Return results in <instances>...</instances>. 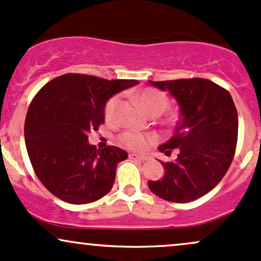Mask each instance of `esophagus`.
<instances>
[{
  "label": "esophagus",
  "instance_id": "esophagus-1",
  "mask_svg": "<svg viewBox=\"0 0 261 261\" xmlns=\"http://www.w3.org/2000/svg\"><path fill=\"white\" fill-rule=\"evenodd\" d=\"M130 158H134V160H139V161H147L148 157L147 155H142V154H136V153H131Z\"/></svg>",
  "mask_w": 261,
  "mask_h": 261
}]
</instances>
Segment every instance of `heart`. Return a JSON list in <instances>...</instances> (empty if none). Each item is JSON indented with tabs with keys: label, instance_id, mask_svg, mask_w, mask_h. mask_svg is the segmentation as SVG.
I'll use <instances>...</instances> for the list:
<instances>
[{
	"label": "heart",
	"instance_id": "obj_1",
	"mask_svg": "<svg viewBox=\"0 0 261 261\" xmlns=\"http://www.w3.org/2000/svg\"><path fill=\"white\" fill-rule=\"evenodd\" d=\"M137 99H139L141 106L143 107V109H145L148 114H162L167 109V107H168V99H167V97L162 92L157 91V89H143V91L137 93ZM118 103L119 97H116V95L108 100L106 110H104L106 118L108 120L114 118V114H115V109ZM151 140V136H146V135L137 133V131H126V133L122 134L121 136V142L131 149H143Z\"/></svg>",
	"mask_w": 261,
	"mask_h": 261
}]
</instances>
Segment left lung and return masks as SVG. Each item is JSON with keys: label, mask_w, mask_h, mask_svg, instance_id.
I'll return each mask as SVG.
<instances>
[{"label": "left lung", "mask_w": 261, "mask_h": 261, "mask_svg": "<svg viewBox=\"0 0 261 261\" xmlns=\"http://www.w3.org/2000/svg\"><path fill=\"white\" fill-rule=\"evenodd\" d=\"M149 85L176 100L180 120L174 134L158 149L173 162H161L163 178L148 180L154 195L172 202H190L212 190L228 170L234 155L238 114L226 89L205 79L173 80Z\"/></svg>", "instance_id": "1"}]
</instances>
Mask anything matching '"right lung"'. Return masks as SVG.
<instances>
[{
    "label": "right lung",
    "mask_w": 261,
    "mask_h": 261,
    "mask_svg": "<svg viewBox=\"0 0 261 261\" xmlns=\"http://www.w3.org/2000/svg\"><path fill=\"white\" fill-rule=\"evenodd\" d=\"M137 83L66 73L38 92L27 113L24 137L35 174L50 193L82 205L112 190L116 166L127 153L115 146L97 148L88 135L104 122L107 101Z\"/></svg>",
    "instance_id": "right-lung-1"
}]
</instances>
